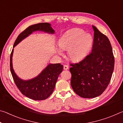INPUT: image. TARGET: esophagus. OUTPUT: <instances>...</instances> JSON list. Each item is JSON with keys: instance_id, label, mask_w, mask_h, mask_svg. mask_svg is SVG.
Listing matches in <instances>:
<instances>
[{"instance_id": "esophagus-1", "label": "esophagus", "mask_w": 123, "mask_h": 123, "mask_svg": "<svg viewBox=\"0 0 123 123\" xmlns=\"http://www.w3.org/2000/svg\"><path fill=\"white\" fill-rule=\"evenodd\" d=\"M63 69L64 70H67L68 69V66L67 65H66V64H65V65L63 66Z\"/></svg>"}]
</instances>
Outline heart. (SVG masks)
<instances>
[{"instance_id":"1","label":"heart","mask_w":123,"mask_h":123,"mask_svg":"<svg viewBox=\"0 0 123 123\" xmlns=\"http://www.w3.org/2000/svg\"><path fill=\"white\" fill-rule=\"evenodd\" d=\"M92 43L90 34H85L81 29H75L68 31L60 39L59 45L62 50H68V57L72 61H77L86 56ZM58 54L63 55L61 50L58 51Z\"/></svg>"}]
</instances>
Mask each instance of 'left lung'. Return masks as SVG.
<instances>
[{"instance_id": "8db88e82", "label": "left lung", "mask_w": 123, "mask_h": 123, "mask_svg": "<svg viewBox=\"0 0 123 123\" xmlns=\"http://www.w3.org/2000/svg\"><path fill=\"white\" fill-rule=\"evenodd\" d=\"M92 28V52L78 63L70 64L72 88L84 98L101 95L109 85L114 70V57L109 38L95 26Z\"/></svg>"}]
</instances>
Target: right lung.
<instances>
[{
    "label": "right lung",
    "mask_w": 123,
    "mask_h": 123,
    "mask_svg": "<svg viewBox=\"0 0 123 123\" xmlns=\"http://www.w3.org/2000/svg\"><path fill=\"white\" fill-rule=\"evenodd\" d=\"M37 30L43 31L50 34H54L55 32L50 24L48 23L32 25L18 35L14 42L13 47L32 32ZM13 51V49L10 55V70L18 89L25 96L35 100H43L48 98L55 88L58 77L63 70V66L60 63L49 64L36 78L24 81L18 78L13 69L12 63Z\"/></svg>",
    "instance_id": "right-lung-1"
}]
</instances>
